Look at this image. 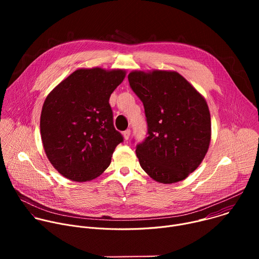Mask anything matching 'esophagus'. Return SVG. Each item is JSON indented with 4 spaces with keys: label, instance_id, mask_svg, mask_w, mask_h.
I'll list each match as a JSON object with an SVG mask.
<instances>
[{
    "label": "esophagus",
    "instance_id": "esophagus-1",
    "mask_svg": "<svg viewBox=\"0 0 259 259\" xmlns=\"http://www.w3.org/2000/svg\"><path fill=\"white\" fill-rule=\"evenodd\" d=\"M130 134H131V130H130V129H127L126 131H124V132H123L124 139H125V140H128L129 137H130Z\"/></svg>",
    "mask_w": 259,
    "mask_h": 259
}]
</instances>
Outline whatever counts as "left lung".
Masks as SVG:
<instances>
[{
    "label": "left lung",
    "instance_id": "8db88e82",
    "mask_svg": "<svg viewBox=\"0 0 259 259\" xmlns=\"http://www.w3.org/2000/svg\"><path fill=\"white\" fill-rule=\"evenodd\" d=\"M128 80L147 123L149 136L136 146L141 168L161 183L186 179L209 149L211 119L205 98L174 70H133Z\"/></svg>",
    "mask_w": 259,
    "mask_h": 259
}]
</instances>
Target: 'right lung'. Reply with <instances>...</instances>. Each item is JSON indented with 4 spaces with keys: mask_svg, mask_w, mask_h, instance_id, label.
<instances>
[{
    "mask_svg": "<svg viewBox=\"0 0 259 259\" xmlns=\"http://www.w3.org/2000/svg\"><path fill=\"white\" fill-rule=\"evenodd\" d=\"M125 76L124 69L79 68L46 97L41 138L48 160L62 176L88 181L109 166L123 136L114 127L108 100Z\"/></svg>",
    "mask_w": 259,
    "mask_h": 259,
    "instance_id": "obj_1",
    "label": "right lung"
}]
</instances>
